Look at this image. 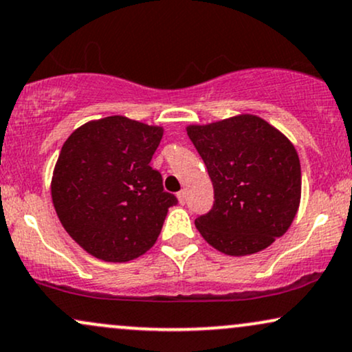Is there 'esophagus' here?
<instances>
[{
  "mask_svg": "<svg viewBox=\"0 0 352 352\" xmlns=\"http://www.w3.org/2000/svg\"><path fill=\"white\" fill-rule=\"evenodd\" d=\"M177 198H179L180 205H185V201H187V192H185V190H180V192L177 193Z\"/></svg>",
  "mask_w": 352,
  "mask_h": 352,
  "instance_id": "obj_1",
  "label": "esophagus"
}]
</instances>
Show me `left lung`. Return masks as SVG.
Returning a JSON list of instances; mask_svg holds the SVG:
<instances>
[{
    "instance_id": "obj_1",
    "label": "left lung",
    "mask_w": 352,
    "mask_h": 352,
    "mask_svg": "<svg viewBox=\"0 0 352 352\" xmlns=\"http://www.w3.org/2000/svg\"><path fill=\"white\" fill-rule=\"evenodd\" d=\"M187 133L214 190L211 210L195 219L206 243L245 256L280 238L302 193L298 154L289 139L252 114L190 126Z\"/></svg>"
}]
</instances>
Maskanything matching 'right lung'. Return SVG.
<instances>
[{"instance_id": "add662e5", "label": "right lung", "mask_w": 352, "mask_h": 352, "mask_svg": "<svg viewBox=\"0 0 352 352\" xmlns=\"http://www.w3.org/2000/svg\"><path fill=\"white\" fill-rule=\"evenodd\" d=\"M162 128L109 116L83 124L62 146L52 201L65 231L91 256L128 262L157 241L179 200L151 159Z\"/></svg>"}]
</instances>
